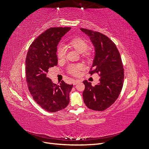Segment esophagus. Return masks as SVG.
I'll return each mask as SVG.
<instances>
[{"label":"esophagus","instance_id":"34e87169","mask_svg":"<svg viewBox=\"0 0 149 149\" xmlns=\"http://www.w3.org/2000/svg\"><path fill=\"white\" fill-rule=\"evenodd\" d=\"M80 82V81L79 80H78V79H77V80H74V81L73 82V85H76V84H77L78 83H79Z\"/></svg>","mask_w":149,"mask_h":149}]
</instances>
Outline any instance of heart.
I'll return each mask as SVG.
<instances>
[{
    "label": "heart",
    "mask_w": 149,
    "mask_h": 149,
    "mask_svg": "<svg viewBox=\"0 0 149 149\" xmlns=\"http://www.w3.org/2000/svg\"><path fill=\"white\" fill-rule=\"evenodd\" d=\"M70 45L72 47H73L79 53H83L84 55H87V52H86L88 48V43L81 38H75L71 39L69 42ZM66 47L64 45H59L57 47L56 54L57 56L59 59H63L66 55ZM82 65L80 64L77 65H71L68 67V72L69 73L77 76L79 74L80 70L82 69Z\"/></svg>",
    "instance_id": "obj_1"
}]
</instances>
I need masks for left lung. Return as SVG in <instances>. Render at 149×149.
Listing matches in <instances>:
<instances>
[{
	"label": "left lung",
	"mask_w": 149,
	"mask_h": 149,
	"mask_svg": "<svg viewBox=\"0 0 149 149\" xmlns=\"http://www.w3.org/2000/svg\"><path fill=\"white\" fill-rule=\"evenodd\" d=\"M89 37L95 48V56L89 73H97L100 83L93 86L83 81L84 102L94 111H102L109 107L119 97L123 86L124 68L120 53L115 43L107 36L86 29H80Z\"/></svg>",
	"instance_id": "8db88e82"
}]
</instances>
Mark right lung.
<instances>
[{
	"mask_svg": "<svg viewBox=\"0 0 149 149\" xmlns=\"http://www.w3.org/2000/svg\"><path fill=\"white\" fill-rule=\"evenodd\" d=\"M71 27H52L36 38L30 45L25 60L26 81L34 101L43 109L55 112L70 102L73 84L61 81L60 84L47 76L48 70L58 65L57 46Z\"/></svg>",
	"mask_w": 149,
	"mask_h": 149,
	"instance_id": "1",
	"label": "right lung"
}]
</instances>
